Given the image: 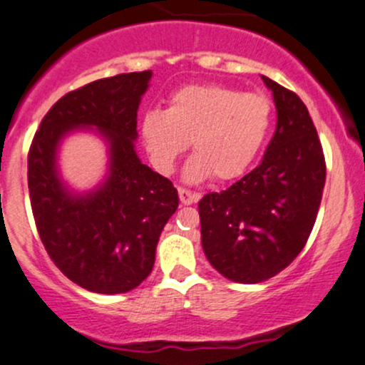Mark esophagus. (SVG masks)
Segmentation results:
<instances>
[{"instance_id": "obj_1", "label": "esophagus", "mask_w": 365, "mask_h": 365, "mask_svg": "<svg viewBox=\"0 0 365 365\" xmlns=\"http://www.w3.org/2000/svg\"><path fill=\"white\" fill-rule=\"evenodd\" d=\"M178 195H180V202L187 204V206L188 204L197 202V200L200 199L199 192H192V190H188V188H183V187L178 188Z\"/></svg>"}]
</instances>
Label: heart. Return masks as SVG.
I'll return each mask as SVG.
<instances>
[{"instance_id":"b5f03b06","label":"heart","mask_w":365,"mask_h":365,"mask_svg":"<svg viewBox=\"0 0 365 365\" xmlns=\"http://www.w3.org/2000/svg\"><path fill=\"white\" fill-rule=\"evenodd\" d=\"M273 121V104L262 94L217 83H190L171 92L168 110H150L140 123L150 161L171 173L190 140L195 153L185 165V180L202 182L215 175L230 182L257 158Z\"/></svg>"}]
</instances>
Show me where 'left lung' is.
I'll use <instances>...</instances> for the list:
<instances>
[{
  "label": "left lung",
  "mask_w": 365,
  "mask_h": 365,
  "mask_svg": "<svg viewBox=\"0 0 365 365\" xmlns=\"http://www.w3.org/2000/svg\"><path fill=\"white\" fill-rule=\"evenodd\" d=\"M278 113L261 165L199 202L207 261L237 283H259L283 271L307 244L319 211L326 163L307 106L271 78Z\"/></svg>",
  "instance_id": "obj_1"
}]
</instances>
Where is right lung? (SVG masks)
<instances>
[{"mask_svg": "<svg viewBox=\"0 0 365 365\" xmlns=\"http://www.w3.org/2000/svg\"><path fill=\"white\" fill-rule=\"evenodd\" d=\"M150 77V70L120 73L68 92L46 113L29 149V195L46 252L89 292L113 295L139 287L178 207L173 183L142 165L133 145ZM78 126H96L110 145V175L83 196L63 186L56 170L57 144Z\"/></svg>", "mask_w": 365, "mask_h": 365, "instance_id": "add662e5", "label": "right lung"}]
</instances>
